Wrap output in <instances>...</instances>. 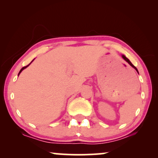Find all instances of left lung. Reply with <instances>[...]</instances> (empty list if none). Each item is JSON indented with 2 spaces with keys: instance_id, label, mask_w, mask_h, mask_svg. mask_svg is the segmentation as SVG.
<instances>
[{
  "instance_id": "left-lung-1",
  "label": "left lung",
  "mask_w": 158,
  "mask_h": 158,
  "mask_svg": "<svg viewBox=\"0 0 158 158\" xmlns=\"http://www.w3.org/2000/svg\"><path fill=\"white\" fill-rule=\"evenodd\" d=\"M122 57H123V58H124V60H126V61H127V62H128V63H129V64H130V65H131V67H132V68H135V70H137V72L138 73V70H137V68H136V67H135V66H134V65H133V64H132V63H131V62L130 61H129V59H127V58L126 57H125V56H124V55H122Z\"/></svg>"
}]
</instances>
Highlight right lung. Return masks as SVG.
Here are the masks:
<instances>
[{
    "instance_id": "obj_1",
    "label": "right lung",
    "mask_w": 158,
    "mask_h": 158,
    "mask_svg": "<svg viewBox=\"0 0 158 158\" xmlns=\"http://www.w3.org/2000/svg\"><path fill=\"white\" fill-rule=\"evenodd\" d=\"M32 61H33V60H32ZM30 64H31V63H30ZM28 64V65H27V66H25V67H23V68H21V70H20V72H19V74H20V73H21V71H22V70H23V69H25V68H27V67H28V66H29V64Z\"/></svg>"
}]
</instances>
